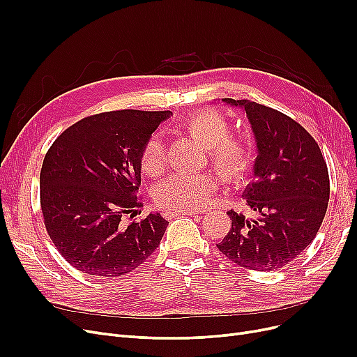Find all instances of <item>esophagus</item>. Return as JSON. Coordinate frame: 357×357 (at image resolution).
I'll use <instances>...</instances> for the list:
<instances>
[{"label": "esophagus", "mask_w": 357, "mask_h": 357, "mask_svg": "<svg viewBox=\"0 0 357 357\" xmlns=\"http://www.w3.org/2000/svg\"><path fill=\"white\" fill-rule=\"evenodd\" d=\"M197 214H202L198 211H166L165 217L166 218H175L178 215H197Z\"/></svg>", "instance_id": "1"}]
</instances>
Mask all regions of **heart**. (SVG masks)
Listing matches in <instances>:
<instances>
[{
  "instance_id": "1",
  "label": "heart",
  "mask_w": 357,
  "mask_h": 357,
  "mask_svg": "<svg viewBox=\"0 0 357 357\" xmlns=\"http://www.w3.org/2000/svg\"><path fill=\"white\" fill-rule=\"evenodd\" d=\"M197 143L207 147L211 165L226 182L245 178L253 163V150L245 140L231 137L230 124L217 111L207 109L186 119L182 124ZM142 171L149 176L159 175L165 167V146L156 136L150 137L140 155ZM215 188V179L207 174H175L156 185L155 202L174 211L201 210Z\"/></svg>"
}]
</instances>
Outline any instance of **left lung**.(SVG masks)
<instances>
[{"instance_id":"obj_1","label":"left lung","mask_w":357,"mask_h":357,"mask_svg":"<svg viewBox=\"0 0 357 357\" xmlns=\"http://www.w3.org/2000/svg\"><path fill=\"white\" fill-rule=\"evenodd\" d=\"M221 101L245 111L253 131L255 181L243 197L257 217L229 211L231 229L217 248L241 268L280 269L310 245L324 220L330 198L326 160L308 131L280 111L249 100Z\"/></svg>"}]
</instances>
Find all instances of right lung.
Wrapping results in <instances>:
<instances>
[{
  "mask_svg": "<svg viewBox=\"0 0 357 357\" xmlns=\"http://www.w3.org/2000/svg\"><path fill=\"white\" fill-rule=\"evenodd\" d=\"M171 111L121 109L75 123L53 142L40 172V204L56 249L78 271L121 276L160 245L169 221L150 213L124 226L142 207L140 155Z\"/></svg>",
  "mask_w": 357,
  "mask_h": 357,
  "instance_id": "1",
  "label": "right lung"
}]
</instances>
